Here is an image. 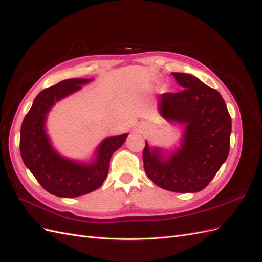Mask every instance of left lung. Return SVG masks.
Wrapping results in <instances>:
<instances>
[{
  "mask_svg": "<svg viewBox=\"0 0 262 262\" xmlns=\"http://www.w3.org/2000/svg\"><path fill=\"white\" fill-rule=\"evenodd\" d=\"M182 87L164 93L160 113L168 121L186 124L181 146L168 158L161 149H143L144 170L155 185L172 192H198L216 175L229 153L232 119L221 94L196 77L171 73Z\"/></svg>",
  "mask_w": 262,
  "mask_h": 262,
  "instance_id": "obj_1",
  "label": "left lung"
}]
</instances>
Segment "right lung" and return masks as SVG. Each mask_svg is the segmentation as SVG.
I'll use <instances>...</instances> for the list:
<instances>
[{
  "label": "right lung",
  "mask_w": 262,
  "mask_h": 262,
  "mask_svg": "<svg viewBox=\"0 0 262 262\" xmlns=\"http://www.w3.org/2000/svg\"><path fill=\"white\" fill-rule=\"evenodd\" d=\"M92 78H70L37 95L20 128L19 149L24 164L47 191L62 198H74L98 189L105 181L109 162L128 133L101 142L94 163L84 165L62 157L53 149L45 130L46 118L58 100L81 90Z\"/></svg>",
  "instance_id": "right-lung-1"
}]
</instances>
